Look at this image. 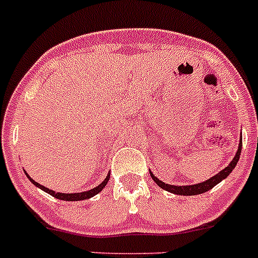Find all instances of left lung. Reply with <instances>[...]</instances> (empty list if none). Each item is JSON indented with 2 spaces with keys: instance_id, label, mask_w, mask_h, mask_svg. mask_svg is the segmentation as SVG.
<instances>
[{
  "instance_id": "left-lung-1",
  "label": "left lung",
  "mask_w": 258,
  "mask_h": 258,
  "mask_svg": "<svg viewBox=\"0 0 258 258\" xmlns=\"http://www.w3.org/2000/svg\"><path fill=\"white\" fill-rule=\"evenodd\" d=\"M240 151H242V136H240V141H239V145H238V150H237V153H235V155H234V158H233L232 162H230L227 167L224 168L223 170H220L218 174H215L214 177L209 178L208 180L200 182V183H197V184H189V186H174V184L164 183L163 180H160L158 177H155V175L151 173V170H150V175H151V178H153L154 182H155V183L158 184L160 188L165 189V191L170 192V194L180 195V196H195V195H201V194H204V192L210 191L213 187H215L216 184L220 183L221 180L225 179V178H227L228 175L233 172V169H234L235 165H237L238 160H239Z\"/></svg>"
}]
</instances>
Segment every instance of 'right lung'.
<instances>
[{
	"label": "right lung",
	"instance_id": "obj_1",
	"mask_svg": "<svg viewBox=\"0 0 258 258\" xmlns=\"http://www.w3.org/2000/svg\"><path fill=\"white\" fill-rule=\"evenodd\" d=\"M24 173H25L26 177H28L29 179H30V182H31V183H33V184H34L35 187H38V188L43 189V191H44V192H47V194H49L50 196L56 197V199H58V200H63V201H83V200L91 199V197L99 194V192L102 191V189L104 188L105 186H107L108 180H109V177H110V174H109V173H108L107 177H105V179L103 180V182L99 184V186L94 187V188L89 189V191L78 192V194H61V192H54V191H52V189L47 188V187L42 186V184H40V183H38V182H35V180L33 179V178H30V175H29L28 173L25 172V170H24Z\"/></svg>",
	"mask_w": 258,
	"mask_h": 258
}]
</instances>
